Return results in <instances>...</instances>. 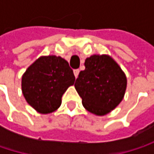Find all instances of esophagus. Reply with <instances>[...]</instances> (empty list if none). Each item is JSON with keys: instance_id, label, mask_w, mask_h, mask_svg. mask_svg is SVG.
I'll list each match as a JSON object with an SVG mask.
<instances>
[{"instance_id": "34e87169", "label": "esophagus", "mask_w": 154, "mask_h": 154, "mask_svg": "<svg viewBox=\"0 0 154 154\" xmlns=\"http://www.w3.org/2000/svg\"><path fill=\"white\" fill-rule=\"evenodd\" d=\"M78 74H79V69H74V75H75L76 78L78 77Z\"/></svg>"}]
</instances>
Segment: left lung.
<instances>
[{
  "label": "left lung",
  "instance_id": "obj_1",
  "mask_svg": "<svg viewBox=\"0 0 154 154\" xmlns=\"http://www.w3.org/2000/svg\"><path fill=\"white\" fill-rule=\"evenodd\" d=\"M75 88L89 112L103 116L123 100L127 77L119 64L109 55H92L85 59Z\"/></svg>",
  "mask_w": 154,
  "mask_h": 154
}]
</instances>
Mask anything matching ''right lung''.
Instances as JSON below:
<instances>
[{
	"mask_svg": "<svg viewBox=\"0 0 154 154\" xmlns=\"http://www.w3.org/2000/svg\"><path fill=\"white\" fill-rule=\"evenodd\" d=\"M75 82L67 60L54 55L37 59L22 76L23 95L29 105L42 114L55 111L61 97Z\"/></svg>",
	"mask_w": 154,
	"mask_h": 154,
	"instance_id": "add662e5",
	"label": "right lung"
}]
</instances>
